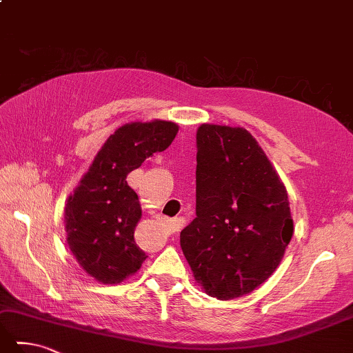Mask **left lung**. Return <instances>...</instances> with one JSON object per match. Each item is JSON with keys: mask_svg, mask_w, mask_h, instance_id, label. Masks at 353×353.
<instances>
[{"mask_svg": "<svg viewBox=\"0 0 353 353\" xmlns=\"http://www.w3.org/2000/svg\"><path fill=\"white\" fill-rule=\"evenodd\" d=\"M196 149V218L179 243L205 294L234 300L281 263L294 235L288 190L243 128L201 124Z\"/></svg>", "mask_w": 353, "mask_h": 353, "instance_id": "left-lung-1", "label": "left lung"}]
</instances>
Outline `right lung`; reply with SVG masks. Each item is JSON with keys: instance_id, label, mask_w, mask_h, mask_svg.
<instances>
[{"instance_id": "add662e5", "label": "right lung", "mask_w": 353, "mask_h": 353, "mask_svg": "<svg viewBox=\"0 0 353 353\" xmlns=\"http://www.w3.org/2000/svg\"><path fill=\"white\" fill-rule=\"evenodd\" d=\"M176 134L178 125L163 119L121 125L68 198L65 239L78 264L97 281L121 283L148 258L134 238L141 205L125 178L145 158L168 149Z\"/></svg>"}]
</instances>
